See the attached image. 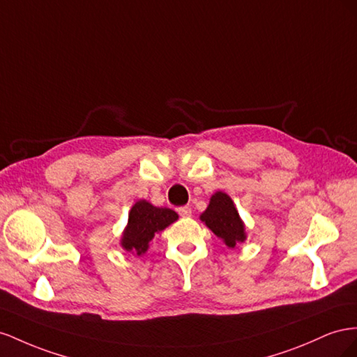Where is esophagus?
<instances>
[{"mask_svg":"<svg viewBox=\"0 0 357 357\" xmlns=\"http://www.w3.org/2000/svg\"><path fill=\"white\" fill-rule=\"evenodd\" d=\"M178 213L181 217L188 218V217H191V209L188 206H181V208H178Z\"/></svg>","mask_w":357,"mask_h":357,"instance_id":"esophagus-1","label":"esophagus"}]
</instances>
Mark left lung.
<instances>
[{"instance_id":"obj_1","label":"left lung","mask_w":357,"mask_h":357,"mask_svg":"<svg viewBox=\"0 0 357 357\" xmlns=\"http://www.w3.org/2000/svg\"><path fill=\"white\" fill-rule=\"evenodd\" d=\"M200 220L206 224L215 235L222 239L229 248H235L238 243L247 239L245 226L241 220L233 200L222 191H217L209 200L206 211Z\"/></svg>"}]
</instances>
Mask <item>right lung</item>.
Instances as JSON below:
<instances>
[{"label": "right lung", "mask_w": 357, "mask_h": 357, "mask_svg": "<svg viewBox=\"0 0 357 357\" xmlns=\"http://www.w3.org/2000/svg\"><path fill=\"white\" fill-rule=\"evenodd\" d=\"M178 220V213L169 208H157L146 200L136 202L128 212V222L121 238V247L142 256L158 231Z\"/></svg>", "instance_id": "1"}]
</instances>
